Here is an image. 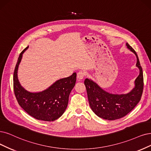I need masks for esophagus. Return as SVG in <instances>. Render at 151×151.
<instances>
[{"instance_id":"esophagus-1","label":"esophagus","mask_w":151,"mask_h":151,"mask_svg":"<svg viewBox=\"0 0 151 151\" xmlns=\"http://www.w3.org/2000/svg\"><path fill=\"white\" fill-rule=\"evenodd\" d=\"M86 75V73L84 71H80L77 73V78L79 80H83V78Z\"/></svg>"}]
</instances>
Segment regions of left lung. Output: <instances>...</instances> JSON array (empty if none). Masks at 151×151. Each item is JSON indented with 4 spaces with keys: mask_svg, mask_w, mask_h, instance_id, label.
<instances>
[{
    "mask_svg": "<svg viewBox=\"0 0 151 151\" xmlns=\"http://www.w3.org/2000/svg\"><path fill=\"white\" fill-rule=\"evenodd\" d=\"M126 46L136 55V66L140 71L135 80V87L131 92L120 95L110 94L104 91L92 80L88 78L85 80L90 107L94 113L104 119L111 121L125 116L136 107L142 96L144 88L142 67L135 50L127 43Z\"/></svg>",
    "mask_w": 151,
    "mask_h": 151,
    "instance_id": "8db88e82",
    "label": "left lung"
}]
</instances>
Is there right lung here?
<instances>
[{
    "label": "right lung",
    "mask_w": 151,
    "mask_h": 151,
    "mask_svg": "<svg viewBox=\"0 0 151 151\" xmlns=\"http://www.w3.org/2000/svg\"><path fill=\"white\" fill-rule=\"evenodd\" d=\"M22 51L18 58L14 72V91L19 104L30 116L45 121H53L63 114L68 106L69 95L75 86L76 73L60 79L46 90L30 93L22 87L18 80L17 70L22 60Z\"/></svg>",
    "instance_id": "add662e5"
}]
</instances>
